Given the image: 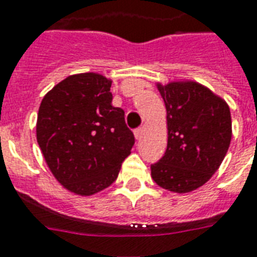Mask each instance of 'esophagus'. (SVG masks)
I'll list each match as a JSON object with an SVG mask.
<instances>
[{"label": "esophagus", "mask_w": 257, "mask_h": 257, "mask_svg": "<svg viewBox=\"0 0 257 257\" xmlns=\"http://www.w3.org/2000/svg\"><path fill=\"white\" fill-rule=\"evenodd\" d=\"M143 131H145V128H143V127H141V128H138V130L134 131V135H135V138H137V141H139V139L142 138V135H143Z\"/></svg>", "instance_id": "34e87169"}]
</instances>
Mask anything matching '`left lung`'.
<instances>
[{
    "instance_id": "left-lung-1",
    "label": "left lung",
    "mask_w": 257,
    "mask_h": 257,
    "mask_svg": "<svg viewBox=\"0 0 257 257\" xmlns=\"http://www.w3.org/2000/svg\"><path fill=\"white\" fill-rule=\"evenodd\" d=\"M167 111V150L151 166L154 182L187 194L206 184L219 170L232 138L229 106L195 81L157 82Z\"/></svg>"
}]
</instances>
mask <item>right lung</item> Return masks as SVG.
Listing matches in <instances>:
<instances>
[{
	"label": "right lung",
	"instance_id": "add662e5",
	"mask_svg": "<svg viewBox=\"0 0 257 257\" xmlns=\"http://www.w3.org/2000/svg\"><path fill=\"white\" fill-rule=\"evenodd\" d=\"M112 81L98 73L69 75L46 93L37 116V142L63 188L91 196L111 186L131 154L134 134L111 104Z\"/></svg>",
	"mask_w": 257,
	"mask_h": 257
}]
</instances>
